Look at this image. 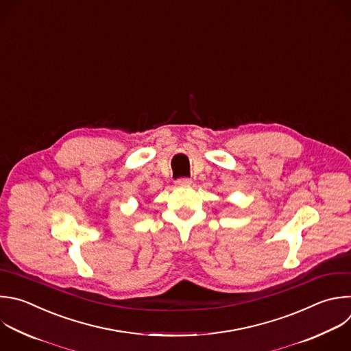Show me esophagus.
I'll return each instance as SVG.
<instances>
[{
	"label": "esophagus",
	"instance_id": "34e87169",
	"mask_svg": "<svg viewBox=\"0 0 351 351\" xmlns=\"http://www.w3.org/2000/svg\"><path fill=\"white\" fill-rule=\"evenodd\" d=\"M175 183L178 186H187V184L191 183V179H189V178H179V179H176Z\"/></svg>",
	"mask_w": 351,
	"mask_h": 351
}]
</instances>
